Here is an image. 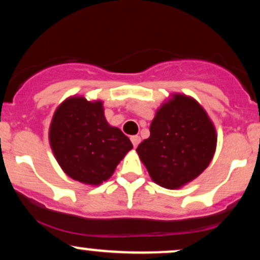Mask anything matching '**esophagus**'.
Wrapping results in <instances>:
<instances>
[{"label": "esophagus", "mask_w": 260, "mask_h": 260, "mask_svg": "<svg viewBox=\"0 0 260 260\" xmlns=\"http://www.w3.org/2000/svg\"><path fill=\"white\" fill-rule=\"evenodd\" d=\"M131 142H132L133 147L137 148V147H138L139 143H140V137L139 136H132V137H131Z\"/></svg>", "instance_id": "1"}]
</instances>
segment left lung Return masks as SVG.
Masks as SVG:
<instances>
[{"label":"left lung","instance_id":"left-lung-1","mask_svg":"<svg viewBox=\"0 0 260 260\" xmlns=\"http://www.w3.org/2000/svg\"><path fill=\"white\" fill-rule=\"evenodd\" d=\"M215 147V128L207 112L196 100L175 95L156 112L150 137L137 153L154 182L174 189L208 168Z\"/></svg>","mask_w":260,"mask_h":260}]
</instances>
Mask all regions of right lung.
Wrapping results in <instances>:
<instances>
[{"label":"right lung","instance_id":"add662e5","mask_svg":"<svg viewBox=\"0 0 260 260\" xmlns=\"http://www.w3.org/2000/svg\"><path fill=\"white\" fill-rule=\"evenodd\" d=\"M50 144L66 174L86 184L106 181L133 148L127 136L107 123L103 103L84 98H71L56 110Z\"/></svg>","mask_w":260,"mask_h":260}]
</instances>
